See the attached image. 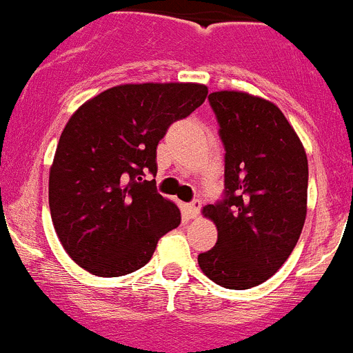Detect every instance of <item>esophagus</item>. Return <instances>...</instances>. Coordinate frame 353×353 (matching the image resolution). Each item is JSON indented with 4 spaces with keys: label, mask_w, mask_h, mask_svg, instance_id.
Listing matches in <instances>:
<instances>
[{
    "label": "esophagus",
    "mask_w": 353,
    "mask_h": 353,
    "mask_svg": "<svg viewBox=\"0 0 353 353\" xmlns=\"http://www.w3.org/2000/svg\"><path fill=\"white\" fill-rule=\"evenodd\" d=\"M199 210H201V201L199 199H194L190 204H186V213H188V217L195 219L199 215Z\"/></svg>",
    "instance_id": "34e87169"
}]
</instances>
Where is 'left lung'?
Returning a JSON list of instances; mask_svg holds the SVG:
<instances>
[{
	"mask_svg": "<svg viewBox=\"0 0 353 353\" xmlns=\"http://www.w3.org/2000/svg\"><path fill=\"white\" fill-rule=\"evenodd\" d=\"M224 145V195L204 206L217 244L197 256L217 285L244 291L282 268L307 217L309 163L300 138L269 100L241 91L208 97Z\"/></svg>",
	"mask_w": 353,
	"mask_h": 353,
	"instance_id": "8db88e82",
	"label": "left lung"
}]
</instances>
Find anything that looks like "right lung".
Instances as JSON below:
<instances>
[{"instance_id":"right-lung-1","label":"right lung","mask_w":353,"mask_h":353,"mask_svg":"<svg viewBox=\"0 0 353 353\" xmlns=\"http://www.w3.org/2000/svg\"><path fill=\"white\" fill-rule=\"evenodd\" d=\"M203 84H123L77 109L50 168V213L62 248L97 276L143 268L181 213L156 190V149L199 108Z\"/></svg>"}]
</instances>
